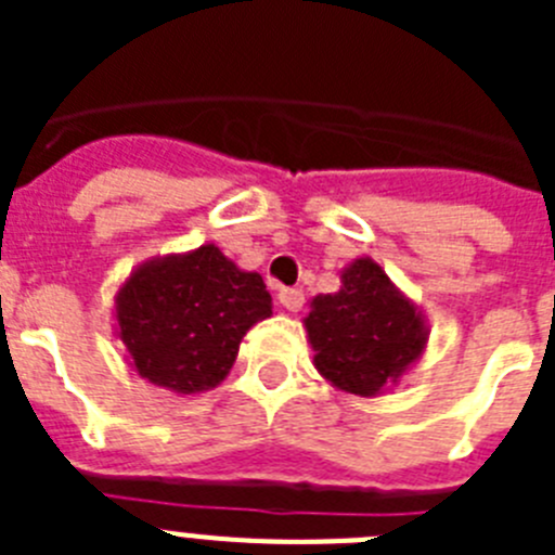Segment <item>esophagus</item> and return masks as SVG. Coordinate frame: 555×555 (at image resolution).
Masks as SVG:
<instances>
[{
	"label": "esophagus",
	"mask_w": 555,
	"mask_h": 555,
	"mask_svg": "<svg viewBox=\"0 0 555 555\" xmlns=\"http://www.w3.org/2000/svg\"><path fill=\"white\" fill-rule=\"evenodd\" d=\"M278 300H281V306L286 308V311L297 313L302 308V302H306V294H302L300 288H281Z\"/></svg>",
	"instance_id": "1"
}]
</instances>
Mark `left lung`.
I'll return each mask as SVG.
<instances>
[{
    "instance_id": "8db88e82",
    "label": "left lung",
    "mask_w": 555,
    "mask_h": 555,
    "mask_svg": "<svg viewBox=\"0 0 555 555\" xmlns=\"http://www.w3.org/2000/svg\"><path fill=\"white\" fill-rule=\"evenodd\" d=\"M313 366L338 391L386 395L423 358L428 322L380 263L356 258L341 269V288L317 294L302 320Z\"/></svg>"
}]
</instances>
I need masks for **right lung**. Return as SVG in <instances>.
Returning a JSON list of instances; mask_svg holds the SVG:
<instances>
[{
    "instance_id": "obj_1",
    "label": "right lung",
    "mask_w": 555,
    "mask_h": 555,
    "mask_svg": "<svg viewBox=\"0 0 555 555\" xmlns=\"http://www.w3.org/2000/svg\"><path fill=\"white\" fill-rule=\"evenodd\" d=\"M272 317L263 278L217 244L150 258L116 292L113 331L127 361L175 395L217 389L255 322Z\"/></svg>"
}]
</instances>
